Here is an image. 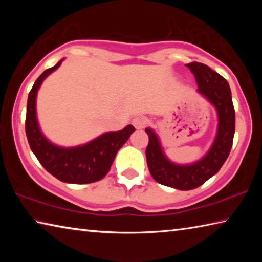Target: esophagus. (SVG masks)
Segmentation results:
<instances>
[{
	"label": "esophagus",
	"instance_id": "34e87169",
	"mask_svg": "<svg viewBox=\"0 0 262 262\" xmlns=\"http://www.w3.org/2000/svg\"><path fill=\"white\" fill-rule=\"evenodd\" d=\"M133 125H134L136 129H142L147 125V119L144 117H135L133 119Z\"/></svg>",
	"mask_w": 262,
	"mask_h": 262
}]
</instances>
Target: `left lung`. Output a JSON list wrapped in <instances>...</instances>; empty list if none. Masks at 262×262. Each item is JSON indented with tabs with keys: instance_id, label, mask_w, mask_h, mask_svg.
I'll return each mask as SVG.
<instances>
[{
	"instance_id": "left-lung-1",
	"label": "left lung",
	"mask_w": 262,
	"mask_h": 262,
	"mask_svg": "<svg viewBox=\"0 0 262 262\" xmlns=\"http://www.w3.org/2000/svg\"><path fill=\"white\" fill-rule=\"evenodd\" d=\"M186 66L196 79L198 92L215 106L219 117L217 134L209 151L200 161L179 165L165 156L156 133L151 128L145 129L149 136L145 156L152 178L159 184L180 190L196 188L220 171L231 150L236 128V114L227 79L200 62Z\"/></svg>"
}]
</instances>
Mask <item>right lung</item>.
Here are the masks:
<instances>
[{
	"instance_id": "obj_1",
	"label": "right lung",
	"mask_w": 262,
	"mask_h": 262,
	"mask_svg": "<svg viewBox=\"0 0 262 262\" xmlns=\"http://www.w3.org/2000/svg\"><path fill=\"white\" fill-rule=\"evenodd\" d=\"M62 61L63 59L54 67L45 70L31 89L26 107V137L38 161L56 179L68 184L95 183L107 174L115 155L134 133L135 128L128 125L119 132L104 133L89 143L73 148L59 147L48 141L39 127L35 100L43 79L59 68Z\"/></svg>"
}]
</instances>
